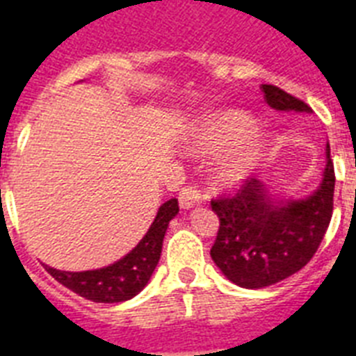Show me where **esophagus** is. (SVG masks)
<instances>
[{
  "mask_svg": "<svg viewBox=\"0 0 356 356\" xmlns=\"http://www.w3.org/2000/svg\"><path fill=\"white\" fill-rule=\"evenodd\" d=\"M178 201H180L181 209H193L194 205L201 203V191L197 188V185H185L180 191Z\"/></svg>",
  "mask_w": 356,
  "mask_h": 356,
  "instance_id": "34e87169",
  "label": "esophagus"
}]
</instances>
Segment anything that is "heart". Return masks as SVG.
I'll use <instances>...</instances> for the list:
<instances>
[{
  "mask_svg": "<svg viewBox=\"0 0 356 356\" xmlns=\"http://www.w3.org/2000/svg\"><path fill=\"white\" fill-rule=\"evenodd\" d=\"M253 119L238 110L213 115L194 137V153L213 155L225 151L217 176L225 184H238L259 165L266 149L264 137L257 131H250Z\"/></svg>",
  "mask_w": 356,
  "mask_h": 356,
  "instance_id": "heart-1",
  "label": "heart"
}]
</instances>
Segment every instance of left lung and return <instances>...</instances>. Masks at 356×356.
Wrapping results in <instances>:
<instances>
[{
  "label": "left lung",
  "mask_w": 356,
  "mask_h": 356,
  "mask_svg": "<svg viewBox=\"0 0 356 356\" xmlns=\"http://www.w3.org/2000/svg\"><path fill=\"white\" fill-rule=\"evenodd\" d=\"M276 110L310 112V106L276 85L262 87ZM325 178L307 200L275 203L257 178H246L234 194L210 201L219 229L210 254L229 282L262 289L303 269L319 248L332 221L335 171L326 149Z\"/></svg>",
  "instance_id": "left-lung-1"
}]
</instances>
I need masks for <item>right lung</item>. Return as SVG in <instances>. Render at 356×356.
Wrapping results in <instances>:
<instances>
[{
	"mask_svg": "<svg viewBox=\"0 0 356 356\" xmlns=\"http://www.w3.org/2000/svg\"><path fill=\"white\" fill-rule=\"evenodd\" d=\"M176 213H178V200L172 197L160 207L155 221L143 241L124 259L112 266L83 273H67L49 266L44 267L58 284L94 303H121L130 300L146 287L155 271L162 253L163 235L169 221Z\"/></svg>",
	"mask_w": 356,
	"mask_h": 356,
	"instance_id": "1",
	"label": "right lung"
}]
</instances>
